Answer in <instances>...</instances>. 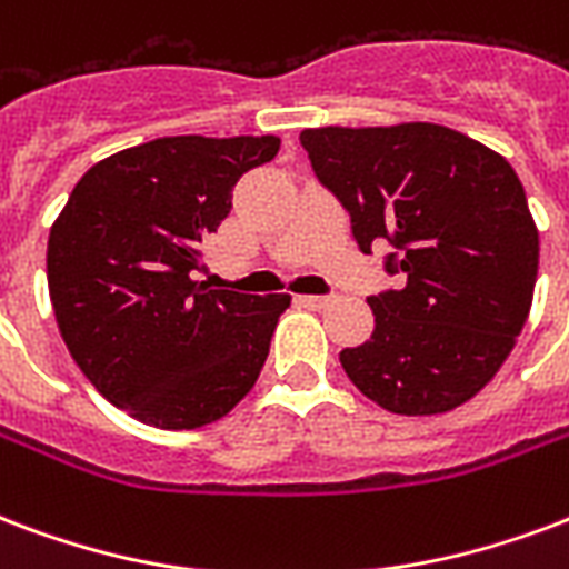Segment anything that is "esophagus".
Instances as JSON below:
<instances>
[{"instance_id": "esophagus-1", "label": "esophagus", "mask_w": 569, "mask_h": 569, "mask_svg": "<svg viewBox=\"0 0 569 569\" xmlns=\"http://www.w3.org/2000/svg\"><path fill=\"white\" fill-rule=\"evenodd\" d=\"M298 303L307 307V310H322V307L331 303V298L328 295H298Z\"/></svg>"}]
</instances>
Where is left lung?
I'll return each mask as SVG.
<instances>
[{"label": "left lung", "instance_id": "left-lung-1", "mask_svg": "<svg viewBox=\"0 0 569 569\" xmlns=\"http://www.w3.org/2000/svg\"><path fill=\"white\" fill-rule=\"evenodd\" d=\"M316 176L352 217L363 253L400 250L402 289L372 295L370 340L340 363L390 415H445L492 381L535 301L540 236L498 151L432 121L307 128Z\"/></svg>", "mask_w": 569, "mask_h": 569}]
</instances>
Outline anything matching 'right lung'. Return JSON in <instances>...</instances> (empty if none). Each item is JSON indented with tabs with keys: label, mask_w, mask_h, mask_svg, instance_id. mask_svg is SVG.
Here are the masks:
<instances>
[{
	"label": "right lung",
	"mask_w": 569,
	"mask_h": 569,
	"mask_svg": "<svg viewBox=\"0 0 569 569\" xmlns=\"http://www.w3.org/2000/svg\"><path fill=\"white\" fill-rule=\"evenodd\" d=\"M280 137H163L116 151L71 190L50 227L47 286L82 376L130 418L199 429L244 400L292 295L193 280L229 190Z\"/></svg>",
	"instance_id": "right-lung-1"
}]
</instances>
